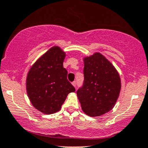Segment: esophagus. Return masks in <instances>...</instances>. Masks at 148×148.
I'll return each instance as SVG.
<instances>
[{"mask_svg":"<svg viewBox=\"0 0 148 148\" xmlns=\"http://www.w3.org/2000/svg\"><path fill=\"white\" fill-rule=\"evenodd\" d=\"M71 84H72V85L74 86V87H76V86H77V82H76V81L73 82Z\"/></svg>","mask_w":148,"mask_h":148,"instance_id":"obj_1","label":"esophagus"}]
</instances>
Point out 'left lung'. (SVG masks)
Here are the masks:
<instances>
[{"label": "left lung", "mask_w": 148, "mask_h": 148, "mask_svg": "<svg viewBox=\"0 0 148 148\" xmlns=\"http://www.w3.org/2000/svg\"><path fill=\"white\" fill-rule=\"evenodd\" d=\"M84 83L77 95L84 113L97 117L114 107L120 95L118 72L103 55L95 53L84 59Z\"/></svg>", "instance_id": "1"}]
</instances>
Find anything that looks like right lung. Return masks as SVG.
I'll list each match as a JSON object with an SVG mask.
<instances>
[{
  "instance_id": "obj_1",
  "label": "right lung",
  "mask_w": 148,
  "mask_h": 148,
  "mask_svg": "<svg viewBox=\"0 0 148 148\" xmlns=\"http://www.w3.org/2000/svg\"><path fill=\"white\" fill-rule=\"evenodd\" d=\"M65 56L59 46H53L35 62L28 73V98L33 106L44 114L57 112L68 94L75 92L63 66Z\"/></svg>"
}]
</instances>
